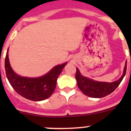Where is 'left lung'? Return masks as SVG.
I'll return each mask as SVG.
<instances>
[{"label": "left lung", "instance_id": "left-lung-1", "mask_svg": "<svg viewBox=\"0 0 131 131\" xmlns=\"http://www.w3.org/2000/svg\"><path fill=\"white\" fill-rule=\"evenodd\" d=\"M127 71V62L125 63L123 74L119 79L112 83L94 81L93 80L81 75L79 70L77 68L75 79L77 80L79 89L85 94L92 98H102L113 92L117 87L123 79L125 77Z\"/></svg>", "mask_w": 131, "mask_h": 131}]
</instances>
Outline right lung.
Returning <instances> with one entry per match:
<instances>
[{
    "instance_id": "add662e5",
    "label": "right lung",
    "mask_w": 131,
    "mask_h": 131,
    "mask_svg": "<svg viewBox=\"0 0 131 131\" xmlns=\"http://www.w3.org/2000/svg\"><path fill=\"white\" fill-rule=\"evenodd\" d=\"M66 64L64 63L56 66L40 77H21L12 69L7 52L5 58L6 75L11 86L19 95L32 101H41L52 95L56 89L58 78Z\"/></svg>"
}]
</instances>
